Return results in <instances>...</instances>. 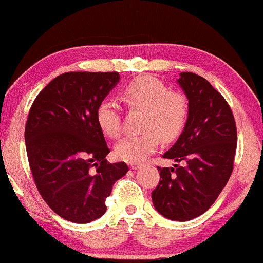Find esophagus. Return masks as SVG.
<instances>
[{"mask_svg": "<svg viewBox=\"0 0 263 263\" xmlns=\"http://www.w3.org/2000/svg\"><path fill=\"white\" fill-rule=\"evenodd\" d=\"M129 166H130L132 170H139V168L141 167L142 165H141V164H136V163H133V164L129 165Z\"/></svg>", "mask_w": 263, "mask_h": 263, "instance_id": "obj_1", "label": "esophagus"}]
</instances>
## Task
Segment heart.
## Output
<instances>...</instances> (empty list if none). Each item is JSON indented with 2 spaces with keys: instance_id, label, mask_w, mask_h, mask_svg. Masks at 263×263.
Wrapping results in <instances>:
<instances>
[{
  "instance_id": "heart-1",
  "label": "heart",
  "mask_w": 263,
  "mask_h": 263,
  "mask_svg": "<svg viewBox=\"0 0 263 263\" xmlns=\"http://www.w3.org/2000/svg\"><path fill=\"white\" fill-rule=\"evenodd\" d=\"M123 99L132 109L145 110L140 135L125 136L115 146L121 160L140 163L158 148L160 138L174 141L184 130L189 116V103L184 93L171 91L159 79L143 75L124 88ZM97 122L106 135L117 138L121 133L120 105L106 98L97 107Z\"/></svg>"
}]
</instances>
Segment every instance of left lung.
Instances as JSON below:
<instances>
[{
    "label": "left lung",
    "mask_w": 263,
    "mask_h": 263,
    "mask_svg": "<svg viewBox=\"0 0 263 263\" xmlns=\"http://www.w3.org/2000/svg\"><path fill=\"white\" fill-rule=\"evenodd\" d=\"M178 85L189 103L184 130L163 158L175 167H159L152 192L154 208L163 217L188 221L203 214L224 189L233 170L237 129L232 111L220 93L200 75L179 74Z\"/></svg>",
    "instance_id": "1"
}]
</instances>
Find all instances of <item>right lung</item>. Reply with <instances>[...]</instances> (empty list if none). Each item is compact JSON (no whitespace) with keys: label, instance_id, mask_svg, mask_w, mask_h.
Returning <instances> with one entry per match:
<instances>
[{"label":"right lung","instance_id":"add662e5","mask_svg":"<svg viewBox=\"0 0 263 263\" xmlns=\"http://www.w3.org/2000/svg\"><path fill=\"white\" fill-rule=\"evenodd\" d=\"M120 81L117 71H69L32 104L25 127L28 163L38 192L68 221L87 224L105 213L115 182L128 172L106 160L110 149L97 107Z\"/></svg>","mask_w":263,"mask_h":263}]
</instances>
